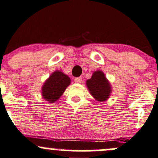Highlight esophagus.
I'll list each match as a JSON object with an SVG mask.
<instances>
[{"instance_id": "esophagus-1", "label": "esophagus", "mask_w": 158, "mask_h": 158, "mask_svg": "<svg viewBox=\"0 0 158 158\" xmlns=\"http://www.w3.org/2000/svg\"><path fill=\"white\" fill-rule=\"evenodd\" d=\"M81 81H82V79H81V77H77V78H75V79H74V81H75L76 83H78V84L81 83Z\"/></svg>"}]
</instances>
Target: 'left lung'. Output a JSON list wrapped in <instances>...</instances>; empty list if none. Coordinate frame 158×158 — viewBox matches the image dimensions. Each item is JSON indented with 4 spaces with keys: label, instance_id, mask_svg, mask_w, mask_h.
Listing matches in <instances>:
<instances>
[{
    "label": "left lung",
    "instance_id": "8db88e82",
    "mask_svg": "<svg viewBox=\"0 0 158 158\" xmlns=\"http://www.w3.org/2000/svg\"><path fill=\"white\" fill-rule=\"evenodd\" d=\"M86 85L91 96L99 102L107 101L111 95V85L100 70L94 72L90 79L87 80Z\"/></svg>",
    "mask_w": 158,
    "mask_h": 158
}]
</instances>
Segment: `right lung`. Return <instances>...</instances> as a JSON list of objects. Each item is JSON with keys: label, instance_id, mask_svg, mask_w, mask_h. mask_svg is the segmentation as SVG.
<instances>
[{"label": "right lung", "instance_id": "right-lung-1", "mask_svg": "<svg viewBox=\"0 0 158 158\" xmlns=\"http://www.w3.org/2000/svg\"><path fill=\"white\" fill-rule=\"evenodd\" d=\"M71 82L70 77L63 72L59 70L54 71L41 87L42 97L48 103H54L62 96Z\"/></svg>", "mask_w": 158, "mask_h": 158}]
</instances>
